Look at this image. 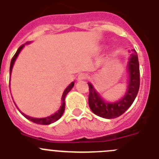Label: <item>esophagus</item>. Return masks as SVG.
I'll return each instance as SVG.
<instances>
[{"mask_svg": "<svg viewBox=\"0 0 159 159\" xmlns=\"http://www.w3.org/2000/svg\"><path fill=\"white\" fill-rule=\"evenodd\" d=\"M87 76H88V75L85 74V73H80V74L78 75V77H77V80L78 81L84 80L87 78Z\"/></svg>", "mask_w": 159, "mask_h": 159, "instance_id": "34e87169", "label": "esophagus"}]
</instances>
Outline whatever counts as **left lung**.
<instances>
[{
    "label": "left lung",
    "instance_id": "left-lung-1",
    "mask_svg": "<svg viewBox=\"0 0 159 159\" xmlns=\"http://www.w3.org/2000/svg\"><path fill=\"white\" fill-rule=\"evenodd\" d=\"M130 57L127 65L128 78L127 90L120 99L109 102L96 91L93 84L88 82L89 95L88 103L90 109L94 114L104 119H115L123 115L131 106L139 89V64L137 52L134 49L129 51Z\"/></svg>",
    "mask_w": 159,
    "mask_h": 159
}]
</instances>
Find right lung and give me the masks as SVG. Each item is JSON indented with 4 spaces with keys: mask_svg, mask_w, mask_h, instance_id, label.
<instances>
[{
    "mask_svg": "<svg viewBox=\"0 0 159 159\" xmlns=\"http://www.w3.org/2000/svg\"><path fill=\"white\" fill-rule=\"evenodd\" d=\"M31 43V42H27L26 43H25V44H23V45L20 46V47L18 48L17 51H16V54L14 55V57H12V60H11L10 68H9V75H10V77H11V74H12V67H13L14 64H15V61H16V58H17L18 56H19L20 52H21V50L23 49V48L25 47V44H29V43ZM74 84H75V83L71 82V84H70L69 85H68V86H67V88H65V90H64V92H63L62 97H61V106H60V107L59 108V110L55 112L54 114L51 115V116H47V117H44V118H33V117H31V116H27V115H25V114L23 113L21 111H20V109L18 108V107L16 106V104H15V105H16V107H17L18 110H19V111L22 114V116H25L26 119H29V120H30V121L33 122V123H37V124H41V125L51 124V123H55V122H57V120H58V119H60V118H61V116H63V114H64V110H65V98H66V95H67V94L68 93V92H69L71 89H72V88L74 87ZM9 87H10V84H9ZM14 103H15V102H14Z\"/></svg>",
    "mask_w": 159,
    "mask_h": 159,
    "instance_id": "1",
    "label": "right lung"
}]
</instances>
